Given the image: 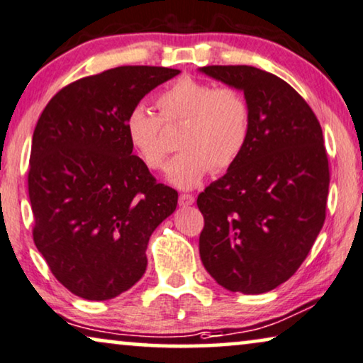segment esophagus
I'll use <instances>...</instances> for the list:
<instances>
[{
	"instance_id": "esophagus-1",
	"label": "esophagus",
	"mask_w": 363,
	"mask_h": 363,
	"mask_svg": "<svg viewBox=\"0 0 363 363\" xmlns=\"http://www.w3.org/2000/svg\"><path fill=\"white\" fill-rule=\"evenodd\" d=\"M194 201H196V197H194L192 194H181L179 196V206H182V207L192 206Z\"/></svg>"
}]
</instances>
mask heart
Segmentation results:
<instances>
[{
	"instance_id": "1",
	"label": "heart",
	"mask_w": 363,
	"mask_h": 363,
	"mask_svg": "<svg viewBox=\"0 0 363 363\" xmlns=\"http://www.w3.org/2000/svg\"><path fill=\"white\" fill-rule=\"evenodd\" d=\"M156 106L157 113L136 105L126 116V136L140 160L160 171L171 151L164 125H184L182 151L166 171L169 182L181 189L196 187L212 169L235 164L252 133V106L237 86L182 77L157 94Z\"/></svg>"
}]
</instances>
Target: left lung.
Returning a JSON list of instances; mask_svg holds the SVG:
<instances>
[{
    "instance_id": "left-lung-1",
    "label": "left lung",
    "mask_w": 363,
    "mask_h": 363,
    "mask_svg": "<svg viewBox=\"0 0 363 363\" xmlns=\"http://www.w3.org/2000/svg\"><path fill=\"white\" fill-rule=\"evenodd\" d=\"M201 70L243 90L252 133L227 174L199 194V252L223 288L262 294L298 272L324 225L330 176L323 128L277 75L252 65Z\"/></svg>"
}]
</instances>
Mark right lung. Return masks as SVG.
<instances>
[{
    "label": "right lung",
    "instance_id": "obj_1",
    "mask_svg": "<svg viewBox=\"0 0 363 363\" xmlns=\"http://www.w3.org/2000/svg\"><path fill=\"white\" fill-rule=\"evenodd\" d=\"M177 69L123 65L60 89L40 113L28 191L33 238L57 281L89 301L128 291L146 272L155 228L176 211L125 130L130 111Z\"/></svg>",
    "mask_w": 363,
    "mask_h": 363
}]
</instances>
